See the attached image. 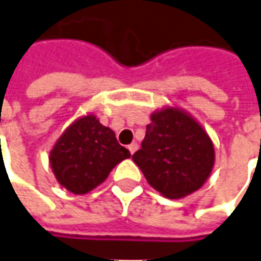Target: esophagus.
Masks as SVG:
<instances>
[{
	"mask_svg": "<svg viewBox=\"0 0 261 261\" xmlns=\"http://www.w3.org/2000/svg\"><path fill=\"white\" fill-rule=\"evenodd\" d=\"M137 149H138V144L137 143H131L130 145H128V151H130L131 154H134Z\"/></svg>",
	"mask_w": 261,
	"mask_h": 261,
	"instance_id": "obj_1",
	"label": "esophagus"
}]
</instances>
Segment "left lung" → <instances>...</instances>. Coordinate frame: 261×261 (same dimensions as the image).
<instances>
[{"instance_id":"obj_1","label":"left lung","mask_w":261,"mask_h":261,"mask_svg":"<svg viewBox=\"0 0 261 261\" xmlns=\"http://www.w3.org/2000/svg\"><path fill=\"white\" fill-rule=\"evenodd\" d=\"M133 161L151 187L169 199L198 191L212 172V140L194 118L176 107L151 114L141 148Z\"/></svg>"}]
</instances>
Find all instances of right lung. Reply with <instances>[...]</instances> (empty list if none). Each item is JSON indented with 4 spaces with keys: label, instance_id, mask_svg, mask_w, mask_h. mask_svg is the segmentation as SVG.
I'll return each instance as SVG.
<instances>
[{
    "label": "right lung",
    "instance_id": "obj_1",
    "mask_svg": "<svg viewBox=\"0 0 261 261\" xmlns=\"http://www.w3.org/2000/svg\"><path fill=\"white\" fill-rule=\"evenodd\" d=\"M130 156L114 131L89 114L67 127L50 151L49 161L62 187L83 195L99 187L118 162Z\"/></svg>",
    "mask_w": 261,
    "mask_h": 261
}]
</instances>
